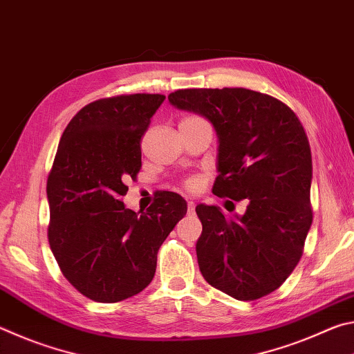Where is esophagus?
<instances>
[{
    "mask_svg": "<svg viewBox=\"0 0 354 354\" xmlns=\"http://www.w3.org/2000/svg\"><path fill=\"white\" fill-rule=\"evenodd\" d=\"M195 201L194 200H189L187 201V209H189V212H194L195 211Z\"/></svg>",
    "mask_w": 354,
    "mask_h": 354,
    "instance_id": "34e87169",
    "label": "esophagus"
}]
</instances>
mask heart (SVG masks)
<instances>
[{
	"mask_svg": "<svg viewBox=\"0 0 354 354\" xmlns=\"http://www.w3.org/2000/svg\"><path fill=\"white\" fill-rule=\"evenodd\" d=\"M200 185H201V181H200V178H196V176H190L184 181V187L189 192H196L200 189Z\"/></svg>",
	"mask_w": 354,
	"mask_h": 354,
	"instance_id": "obj_1",
	"label": "heart"
}]
</instances>
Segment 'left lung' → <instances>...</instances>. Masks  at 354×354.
I'll list each match as a JSON object with an SVG mask.
<instances>
[{
    "label": "left lung",
    "mask_w": 354,
    "mask_h": 354,
    "mask_svg": "<svg viewBox=\"0 0 354 354\" xmlns=\"http://www.w3.org/2000/svg\"><path fill=\"white\" fill-rule=\"evenodd\" d=\"M169 100L205 115L217 131L220 175L214 194L247 201V211L236 218L215 206H196L203 278L241 301L266 297L297 267L313 225L306 131L283 101L250 88H181Z\"/></svg>",
    "instance_id": "obj_1"
}]
</instances>
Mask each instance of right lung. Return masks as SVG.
Segmentation results:
<instances>
[{"label": "right lung", "instance_id": "1", "mask_svg": "<svg viewBox=\"0 0 354 354\" xmlns=\"http://www.w3.org/2000/svg\"><path fill=\"white\" fill-rule=\"evenodd\" d=\"M164 100L131 93L93 101L59 142L46 181L48 242L64 277L93 301L117 303L145 289L160 245L187 212L183 196L165 190L145 212L122 201L142 169V137Z\"/></svg>", "mask_w": 354, "mask_h": 354}]
</instances>
